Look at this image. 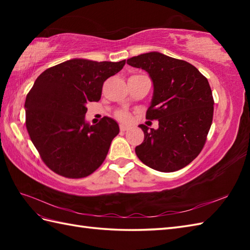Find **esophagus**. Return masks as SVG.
Returning a JSON list of instances; mask_svg holds the SVG:
<instances>
[{
    "mask_svg": "<svg viewBox=\"0 0 250 250\" xmlns=\"http://www.w3.org/2000/svg\"><path fill=\"white\" fill-rule=\"evenodd\" d=\"M128 126H125V125H120V131H122V132H125V131H128Z\"/></svg>",
    "mask_w": 250,
    "mask_h": 250,
    "instance_id": "obj_1",
    "label": "esophagus"
}]
</instances>
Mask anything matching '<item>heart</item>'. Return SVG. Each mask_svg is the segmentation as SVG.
<instances>
[{"instance_id": "b5f03b06", "label": "heart", "mask_w": 250, "mask_h": 250, "mask_svg": "<svg viewBox=\"0 0 250 250\" xmlns=\"http://www.w3.org/2000/svg\"><path fill=\"white\" fill-rule=\"evenodd\" d=\"M116 118L122 122H130L131 115H130V113H128V111H125V110H119L116 113Z\"/></svg>"}]
</instances>
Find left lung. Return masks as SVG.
Instances as JSON below:
<instances>
[{"label": "left lung", "instance_id": "8db88e82", "mask_svg": "<svg viewBox=\"0 0 250 250\" xmlns=\"http://www.w3.org/2000/svg\"><path fill=\"white\" fill-rule=\"evenodd\" d=\"M126 63L149 74L153 97L146 119L159 121L157 130L140 125L144 142L135 147L136 156L156 171H178L199 156L213 122L208 81L190 63L156 51Z\"/></svg>", "mask_w": 250, "mask_h": 250}]
</instances>
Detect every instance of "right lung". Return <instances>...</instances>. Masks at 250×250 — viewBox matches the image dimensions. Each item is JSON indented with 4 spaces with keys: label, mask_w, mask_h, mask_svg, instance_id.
Wrapping results in <instances>:
<instances>
[{
    "label": "right lung",
    "mask_w": 250,
    "mask_h": 250,
    "mask_svg": "<svg viewBox=\"0 0 250 250\" xmlns=\"http://www.w3.org/2000/svg\"><path fill=\"white\" fill-rule=\"evenodd\" d=\"M125 64L72 59L47 68L25 99V126L42 160L67 178L92 174L105 160L118 124L103 117L99 124L84 121L89 102H98L106 79Z\"/></svg>",
    "instance_id": "right-lung-1"
}]
</instances>
